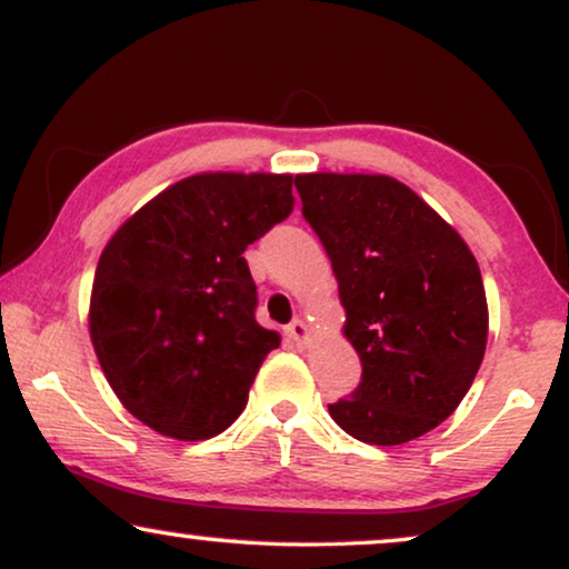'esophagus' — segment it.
<instances>
[{
	"label": "esophagus",
	"instance_id": "34e87169",
	"mask_svg": "<svg viewBox=\"0 0 569 569\" xmlns=\"http://www.w3.org/2000/svg\"><path fill=\"white\" fill-rule=\"evenodd\" d=\"M284 333L295 341V345H306L308 337H310V329H308V323L302 321V318H295V321L284 329Z\"/></svg>",
	"mask_w": 569,
	"mask_h": 569
}]
</instances>
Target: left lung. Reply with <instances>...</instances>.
<instances>
[{
  "instance_id": "1",
  "label": "left lung",
  "mask_w": 569,
  "mask_h": 569,
  "mask_svg": "<svg viewBox=\"0 0 569 569\" xmlns=\"http://www.w3.org/2000/svg\"><path fill=\"white\" fill-rule=\"evenodd\" d=\"M347 310L360 386L329 403L341 430L370 446L422 438L453 415L487 347V298L463 238L388 176H295Z\"/></svg>"
}]
</instances>
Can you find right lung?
Returning a JSON list of instances; mask_svg holds the SVG:
<instances>
[{
	"mask_svg": "<svg viewBox=\"0 0 569 569\" xmlns=\"http://www.w3.org/2000/svg\"><path fill=\"white\" fill-rule=\"evenodd\" d=\"M292 176L201 173L158 193L100 253L90 339L119 401L176 440L236 422L279 333L256 321L243 251L290 217Z\"/></svg>",
	"mask_w": 569,
	"mask_h": 569,
	"instance_id": "obj_1",
	"label": "right lung"
}]
</instances>
